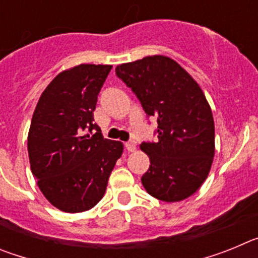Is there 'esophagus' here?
<instances>
[{"mask_svg":"<svg viewBox=\"0 0 258 258\" xmlns=\"http://www.w3.org/2000/svg\"><path fill=\"white\" fill-rule=\"evenodd\" d=\"M125 149H126L127 151H131V152L136 151V149H137V143L134 142V141H129V142L125 143Z\"/></svg>","mask_w":258,"mask_h":258,"instance_id":"1","label":"esophagus"}]
</instances>
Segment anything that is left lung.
Masks as SVG:
<instances>
[{"label":"left lung","mask_w":258,"mask_h":258,"mask_svg":"<svg viewBox=\"0 0 258 258\" xmlns=\"http://www.w3.org/2000/svg\"><path fill=\"white\" fill-rule=\"evenodd\" d=\"M147 117L157 120L156 142H142L150 168L146 191L163 202L191 197L208 177L214 156V121L202 89L173 59L163 55L116 67Z\"/></svg>","instance_id":"1"}]
</instances>
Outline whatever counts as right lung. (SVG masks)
Wrapping results in <instances>:
<instances>
[{
    "label": "right lung",
    "instance_id": "obj_1",
    "mask_svg": "<svg viewBox=\"0 0 258 258\" xmlns=\"http://www.w3.org/2000/svg\"><path fill=\"white\" fill-rule=\"evenodd\" d=\"M112 66L80 64L41 94L28 134L31 170L45 198L79 213L103 198L122 143L104 140L94 122L98 94Z\"/></svg>",
    "mask_w": 258,
    "mask_h": 258
}]
</instances>
